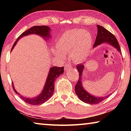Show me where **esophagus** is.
Returning <instances> with one entry per match:
<instances>
[{
  "instance_id": "obj_1",
  "label": "esophagus",
  "mask_w": 131,
  "mask_h": 131,
  "mask_svg": "<svg viewBox=\"0 0 131 131\" xmlns=\"http://www.w3.org/2000/svg\"><path fill=\"white\" fill-rule=\"evenodd\" d=\"M69 68H71V65H66L65 66V70H68V69H69Z\"/></svg>"
}]
</instances>
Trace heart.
I'll use <instances>...</instances> for the list:
<instances>
[{"label": "heart", "instance_id": "b5f03b06", "mask_svg": "<svg viewBox=\"0 0 131 131\" xmlns=\"http://www.w3.org/2000/svg\"><path fill=\"white\" fill-rule=\"evenodd\" d=\"M92 37L89 32L80 29H72L65 32L57 42V47L65 55H70L74 62L83 61L87 56L92 46ZM60 59L63 55L54 51Z\"/></svg>", "mask_w": 131, "mask_h": 131}]
</instances>
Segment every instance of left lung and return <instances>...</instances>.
Segmentation results:
<instances>
[{
	"label": "left lung",
	"instance_id": "1",
	"mask_svg": "<svg viewBox=\"0 0 131 131\" xmlns=\"http://www.w3.org/2000/svg\"><path fill=\"white\" fill-rule=\"evenodd\" d=\"M96 26L97 28V35L94 44V47L106 42V43L112 44L113 46L117 48V50L121 51V48L119 47V43L114 35H113L109 31L106 30L103 26L98 25ZM76 68L79 73V78L78 81L75 85V92H76V94L80 100L87 103L94 105V104L99 103L105 100L106 97L109 96V95L105 97L94 96L92 95H90L88 92L85 91L83 87V84H82L81 82L82 72H83V70L84 69V66L83 63L79 64L76 66Z\"/></svg>",
	"mask_w": 131,
	"mask_h": 131
}]
</instances>
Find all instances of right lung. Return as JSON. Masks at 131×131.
I'll return each mask as SVG.
<instances>
[{
	"instance_id": "1",
	"label": "right lung",
	"mask_w": 131,
	"mask_h": 131,
	"mask_svg": "<svg viewBox=\"0 0 131 131\" xmlns=\"http://www.w3.org/2000/svg\"><path fill=\"white\" fill-rule=\"evenodd\" d=\"M50 29L47 26L45 25H41V26H34L33 27L29 29L28 30L25 31L23 32L20 36H19L17 39L16 41L13 44L12 50L13 48H14L15 44H16L17 42L18 41L19 39H20L21 37L23 36H27L28 35L30 34H36L39 35L40 36H43L44 37H48L50 36ZM64 71V68L63 67H57V66H54L50 69L49 71V73H48L47 80L46 82L45 87L44 88V90L40 94L39 96H37L34 98H29V97H24L23 95H20L19 93H18L16 90H15L14 87V85L12 83V87L13 90H14V92L17 93L19 96V97L23 99L24 101H25L28 104L32 105H40V104L46 102V101H48L52 95L54 91V81L58 77L59 75L62 74Z\"/></svg>"
}]
</instances>
